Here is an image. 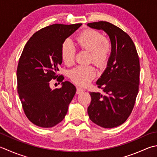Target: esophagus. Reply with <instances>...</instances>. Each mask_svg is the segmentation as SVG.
<instances>
[{
	"mask_svg": "<svg viewBox=\"0 0 157 157\" xmlns=\"http://www.w3.org/2000/svg\"><path fill=\"white\" fill-rule=\"evenodd\" d=\"M84 91V89L80 88V87H77L76 88V93L77 94H80L81 93Z\"/></svg>",
	"mask_w": 157,
	"mask_h": 157,
	"instance_id": "1",
	"label": "esophagus"
}]
</instances>
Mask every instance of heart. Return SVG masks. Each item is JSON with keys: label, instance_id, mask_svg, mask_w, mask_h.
<instances>
[{"label": "heart", "instance_id": "b5f03b06", "mask_svg": "<svg viewBox=\"0 0 157 157\" xmlns=\"http://www.w3.org/2000/svg\"><path fill=\"white\" fill-rule=\"evenodd\" d=\"M79 48L89 52V61L98 67H105L109 61L112 51V42L108 38L103 37L99 30L88 29L82 31L76 38ZM76 48L71 40L66 39L61 45L60 54L64 63L71 66L75 62ZM97 75V71L92 65H80L70 71L69 78L73 82L86 86Z\"/></svg>", "mask_w": 157, "mask_h": 157}]
</instances>
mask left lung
<instances>
[{
  "label": "left lung",
  "instance_id": "8db88e82",
  "mask_svg": "<svg viewBox=\"0 0 157 157\" xmlns=\"http://www.w3.org/2000/svg\"><path fill=\"white\" fill-rule=\"evenodd\" d=\"M87 25L104 30L112 44L107 68L97 82L104 94L90 93L88 113L101 127H116L127 121L136 103L140 84L139 56L133 40L119 27L105 21Z\"/></svg>",
  "mask_w": 157,
  "mask_h": 157
}]
</instances>
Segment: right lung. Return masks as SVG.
Segmentation results:
<instances>
[{
	"mask_svg": "<svg viewBox=\"0 0 157 157\" xmlns=\"http://www.w3.org/2000/svg\"><path fill=\"white\" fill-rule=\"evenodd\" d=\"M81 25L54 24L43 28L33 34L21 54L17 69V93L26 117L40 127H52L62 121L75 94V86L69 82L54 90L50 82L64 79L57 74L62 63L61 45Z\"/></svg>",
	"mask_w": 157,
	"mask_h": 157,
	"instance_id": "right-lung-1",
	"label": "right lung"
}]
</instances>
